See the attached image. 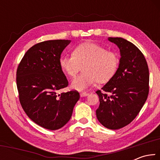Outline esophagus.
<instances>
[{"label":"esophagus","mask_w":160,"mask_h":160,"mask_svg":"<svg viewBox=\"0 0 160 160\" xmlns=\"http://www.w3.org/2000/svg\"><path fill=\"white\" fill-rule=\"evenodd\" d=\"M89 94V93H88V92H82V93H80V96L81 97H86V96H88Z\"/></svg>","instance_id":"obj_1"}]
</instances>
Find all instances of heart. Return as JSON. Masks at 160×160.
<instances>
[{
  "label": "heart",
  "mask_w": 160,
  "mask_h": 160,
  "mask_svg": "<svg viewBox=\"0 0 160 160\" xmlns=\"http://www.w3.org/2000/svg\"><path fill=\"white\" fill-rule=\"evenodd\" d=\"M60 66L65 73L75 77L81 69L83 72L72 81L71 87L82 91L92 86L97 82L109 81L116 73L119 59L115 51L96 43L86 42L77 46L72 55H63Z\"/></svg>",
  "instance_id": "heart-1"
}]
</instances>
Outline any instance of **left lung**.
Here are the masks:
<instances>
[{"instance_id":"8db88e82","label":"left lung","mask_w":160,"mask_h":160,"mask_svg":"<svg viewBox=\"0 0 160 160\" xmlns=\"http://www.w3.org/2000/svg\"><path fill=\"white\" fill-rule=\"evenodd\" d=\"M109 40L118 46L121 57L114 75L102 92H96L99 98L96 115L104 127L116 130L133 121L141 110L148 96L150 75L145 56L136 46L121 37Z\"/></svg>"}]
</instances>
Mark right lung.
I'll list each match as a JSON object with an SVG mask.
<instances>
[{
    "instance_id": "obj_1",
    "label": "right lung",
    "mask_w": 160,
    "mask_h": 160,
    "mask_svg": "<svg viewBox=\"0 0 160 160\" xmlns=\"http://www.w3.org/2000/svg\"><path fill=\"white\" fill-rule=\"evenodd\" d=\"M70 40H48L32 47L19 63L16 82L20 104L37 125L57 130L68 122L80 99L76 90L58 94L68 85L60 66L62 51Z\"/></svg>"
}]
</instances>
